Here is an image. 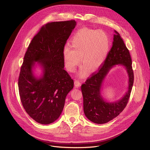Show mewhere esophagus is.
Wrapping results in <instances>:
<instances>
[{
  "instance_id": "obj_1",
  "label": "esophagus",
  "mask_w": 150,
  "mask_h": 150,
  "mask_svg": "<svg viewBox=\"0 0 150 150\" xmlns=\"http://www.w3.org/2000/svg\"><path fill=\"white\" fill-rule=\"evenodd\" d=\"M74 85L76 87H79L80 85H81V82L80 81H79L78 79H75L74 81Z\"/></svg>"
}]
</instances>
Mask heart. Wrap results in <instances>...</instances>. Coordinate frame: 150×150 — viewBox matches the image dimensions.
<instances>
[{
  "instance_id": "obj_1",
  "label": "heart",
  "mask_w": 150,
  "mask_h": 150,
  "mask_svg": "<svg viewBox=\"0 0 150 150\" xmlns=\"http://www.w3.org/2000/svg\"><path fill=\"white\" fill-rule=\"evenodd\" d=\"M70 46L65 47L63 51L65 67L69 72H74L81 58L83 66L79 76H83L88 69L94 71L103 63L110 49V41L108 34L103 30L82 28L72 37Z\"/></svg>"
}]
</instances>
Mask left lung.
Returning <instances> with one entry per match:
<instances>
[{
  "label": "left lung",
  "instance_id": "left-lung-1",
  "mask_svg": "<svg viewBox=\"0 0 150 150\" xmlns=\"http://www.w3.org/2000/svg\"><path fill=\"white\" fill-rule=\"evenodd\" d=\"M115 33L116 35H114L112 47L104 62L98 71L93 73L85 83L81 85L85 115L90 120L97 124L110 121L124 110L129 101L134 81L129 51L120 34L116 31ZM119 64L126 67L129 75L128 91L120 100L112 103L106 102L100 94L102 82L108 71L114 65Z\"/></svg>",
  "mask_w": 150,
  "mask_h": 150
}]
</instances>
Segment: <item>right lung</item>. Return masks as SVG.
Returning <instances> with one entry per match:
<instances>
[{
	"mask_svg": "<svg viewBox=\"0 0 150 150\" xmlns=\"http://www.w3.org/2000/svg\"><path fill=\"white\" fill-rule=\"evenodd\" d=\"M75 20L48 23L34 35L25 54L18 78L20 100L27 114L37 122L50 124L60 116L74 80L64 69L63 51ZM38 61L44 69L40 79L32 74Z\"/></svg>",
	"mask_w": 150,
	"mask_h": 150,
	"instance_id": "add662e5",
	"label": "right lung"
}]
</instances>
